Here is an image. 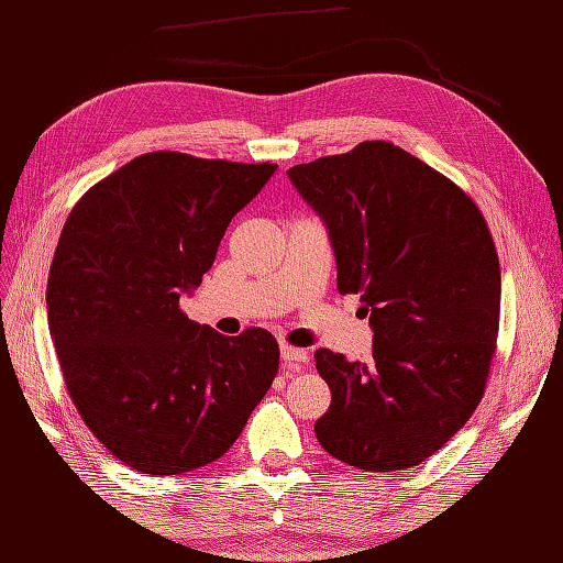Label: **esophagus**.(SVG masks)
Wrapping results in <instances>:
<instances>
[{
  "instance_id": "obj_1",
  "label": "esophagus",
  "mask_w": 563,
  "mask_h": 563,
  "mask_svg": "<svg viewBox=\"0 0 563 563\" xmlns=\"http://www.w3.org/2000/svg\"><path fill=\"white\" fill-rule=\"evenodd\" d=\"M280 357L285 365L300 369L309 361V353L305 349H295V345H280Z\"/></svg>"
}]
</instances>
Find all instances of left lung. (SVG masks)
Segmentation results:
<instances>
[{
	"label": "left lung",
	"instance_id": "1",
	"mask_svg": "<svg viewBox=\"0 0 563 563\" xmlns=\"http://www.w3.org/2000/svg\"><path fill=\"white\" fill-rule=\"evenodd\" d=\"M324 220L339 292H361L373 361L319 349L331 389L314 423L331 457L365 472L409 470L470 421L496 353L500 266L474 200L391 142L288 172Z\"/></svg>",
	"mask_w": 563,
	"mask_h": 563
}]
</instances>
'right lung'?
<instances>
[{
	"mask_svg": "<svg viewBox=\"0 0 563 563\" xmlns=\"http://www.w3.org/2000/svg\"><path fill=\"white\" fill-rule=\"evenodd\" d=\"M275 169L140 154L91 186L63 227L45 297L59 369L91 433L142 474L222 457L278 375L266 329L222 336L178 309Z\"/></svg>",
	"mask_w": 563,
	"mask_h": 563,
	"instance_id": "1",
	"label": "right lung"
}]
</instances>
